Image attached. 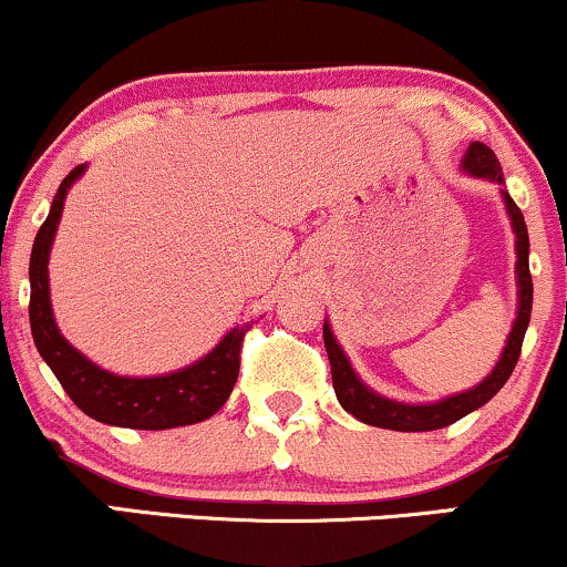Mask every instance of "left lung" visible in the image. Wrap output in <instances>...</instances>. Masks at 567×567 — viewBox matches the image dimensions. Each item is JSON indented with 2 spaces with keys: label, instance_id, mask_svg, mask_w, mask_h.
Listing matches in <instances>:
<instances>
[{
  "label": "left lung",
  "instance_id": "8db88e82",
  "mask_svg": "<svg viewBox=\"0 0 567 567\" xmlns=\"http://www.w3.org/2000/svg\"><path fill=\"white\" fill-rule=\"evenodd\" d=\"M463 171L472 176H482L504 187V171H501L498 157L489 150L487 144L474 142L463 155ZM506 203V214L512 219L514 238H517V289H519V305H517V318H514V327L508 332L506 348L501 353L498 364L493 367V372L487 374L476 388L455 393V396L442 399L434 404H404L393 402V399L380 396L372 388H367L359 380V374L353 372L351 361L342 353V348L337 346L332 327L329 321H323V346H327L329 364H332V383L337 402L342 404V410L351 412L353 417H359L361 423L378 425V429H391V431H436L444 425L461 421L468 412L480 410L482 404H487L501 388L506 385V380L512 378L514 367H517L519 351H523V340L527 332V323H530V310H533V278H530V262H527V254H530V240H527V225L525 216L517 208V203L512 200V195L506 189H501Z\"/></svg>",
  "mask_w": 567,
  "mask_h": 567
}]
</instances>
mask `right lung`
I'll list each match as a JSON object with an SVG mask.
<instances>
[{
	"mask_svg": "<svg viewBox=\"0 0 567 567\" xmlns=\"http://www.w3.org/2000/svg\"><path fill=\"white\" fill-rule=\"evenodd\" d=\"M82 171L85 165H78L61 182L48 219L42 221L34 238V249H31L29 321L37 351L53 369L69 399L93 421L142 431L179 429V425L206 421L230 399L240 372V348H244V337L251 323L230 329L221 337L219 346L195 364L184 367L179 372L157 374V378H123V374L106 372L91 359H85L78 348L69 346L66 337L55 327L48 278L50 246L59 230L69 187L80 179Z\"/></svg>",
	"mask_w": 567,
	"mask_h": 567,
	"instance_id": "right-lung-1",
	"label": "right lung"
}]
</instances>
